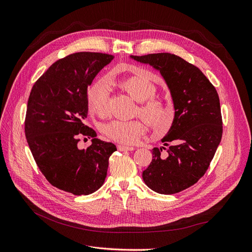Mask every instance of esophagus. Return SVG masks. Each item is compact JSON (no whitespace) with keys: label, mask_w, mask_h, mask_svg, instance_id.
<instances>
[{"label":"esophagus","mask_w":252,"mask_h":252,"mask_svg":"<svg viewBox=\"0 0 252 252\" xmlns=\"http://www.w3.org/2000/svg\"><path fill=\"white\" fill-rule=\"evenodd\" d=\"M118 149H119V151H122V152L133 151V150H134L133 147H127V146H124V145H119V146H118Z\"/></svg>","instance_id":"34e87169"}]
</instances>
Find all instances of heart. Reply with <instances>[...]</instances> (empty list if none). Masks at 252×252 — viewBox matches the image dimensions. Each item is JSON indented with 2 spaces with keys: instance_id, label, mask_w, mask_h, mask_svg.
Returning <instances> with one entry per match:
<instances>
[{
  "instance_id": "heart-1",
  "label": "heart",
  "mask_w": 252,
  "mask_h": 252,
  "mask_svg": "<svg viewBox=\"0 0 252 252\" xmlns=\"http://www.w3.org/2000/svg\"><path fill=\"white\" fill-rule=\"evenodd\" d=\"M135 69V68H134ZM132 98L139 101L136 112L141 113L151 126L156 129H167L175 117L174 107L164 98L155 96L157 88L147 77L130 75L120 80H111ZM108 89L104 83H95L87 94V109L90 113L105 117L108 113ZM103 133L110 140L125 145H132L140 140L146 131V123L143 120L112 121L102 127Z\"/></svg>"
}]
</instances>
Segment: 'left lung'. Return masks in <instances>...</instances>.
<instances>
[{
    "label": "left lung",
    "mask_w": 252,
    "mask_h": 252,
    "mask_svg": "<svg viewBox=\"0 0 252 252\" xmlns=\"http://www.w3.org/2000/svg\"><path fill=\"white\" fill-rule=\"evenodd\" d=\"M150 64L164 77L174 102L175 117L164 136L165 147L154 148L143 172L153 191L171 195L199 181L209 168L222 138V117L215 87L195 65L171 53L130 56ZM163 149L166 154L161 155Z\"/></svg>",
    "instance_id": "8db88e82"
}]
</instances>
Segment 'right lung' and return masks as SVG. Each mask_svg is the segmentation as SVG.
<instances>
[{
	"label": "right lung",
	"instance_id": "right-lung-1",
	"mask_svg": "<svg viewBox=\"0 0 252 252\" xmlns=\"http://www.w3.org/2000/svg\"><path fill=\"white\" fill-rule=\"evenodd\" d=\"M112 59L98 52L59 59L35 82L28 99L25 134L35 162L52 186L73 195H88L103 185L108 158L117 151L83 124L88 86ZM79 136L93 137L92 145L79 150Z\"/></svg>",
	"mask_w": 252,
	"mask_h": 252
}]
</instances>
